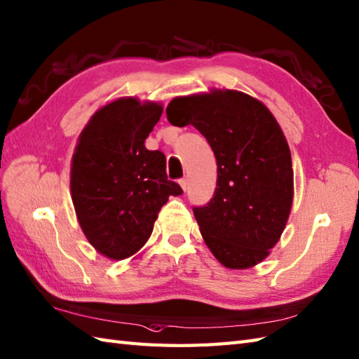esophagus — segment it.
I'll use <instances>...</instances> for the list:
<instances>
[{
    "mask_svg": "<svg viewBox=\"0 0 359 359\" xmlns=\"http://www.w3.org/2000/svg\"><path fill=\"white\" fill-rule=\"evenodd\" d=\"M179 185L182 187V189H184V191H187V187H188V180H187V177L180 179V180H179Z\"/></svg>",
    "mask_w": 359,
    "mask_h": 359,
    "instance_id": "34e87169",
    "label": "esophagus"
}]
</instances>
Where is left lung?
I'll return each mask as SVG.
<instances>
[{
  "label": "left lung",
  "mask_w": 359,
  "mask_h": 359,
  "mask_svg": "<svg viewBox=\"0 0 359 359\" xmlns=\"http://www.w3.org/2000/svg\"><path fill=\"white\" fill-rule=\"evenodd\" d=\"M174 126L193 125L215 152L212 199L194 207L203 241L226 269H250L270 255L290 216L293 168L285 135L264 103L239 90L175 97Z\"/></svg>",
  "instance_id": "8db88e82"
}]
</instances>
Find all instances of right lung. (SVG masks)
Here are the masks:
<instances>
[{
  "label": "right lung",
  "mask_w": 359,
  "mask_h": 359,
  "mask_svg": "<svg viewBox=\"0 0 359 359\" xmlns=\"http://www.w3.org/2000/svg\"><path fill=\"white\" fill-rule=\"evenodd\" d=\"M162 104L123 97L98 109L83 129L71 166V193L79 224L98 253L121 261L152 233L160 208L182 188L166 175L162 151L144 140Z\"/></svg>",
  "instance_id": "1"
}]
</instances>
